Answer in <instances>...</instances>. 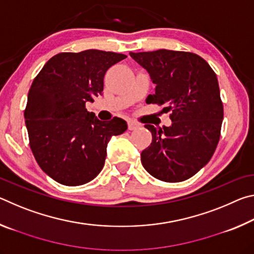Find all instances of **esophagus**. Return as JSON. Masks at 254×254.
I'll return each instance as SVG.
<instances>
[{"label": "esophagus", "instance_id": "1", "mask_svg": "<svg viewBox=\"0 0 254 254\" xmlns=\"http://www.w3.org/2000/svg\"><path fill=\"white\" fill-rule=\"evenodd\" d=\"M127 127H128V130L133 131V130H135V128L139 127V123H136L135 121H128L127 122Z\"/></svg>", "mask_w": 254, "mask_h": 254}]
</instances>
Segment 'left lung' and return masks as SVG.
I'll return each mask as SVG.
<instances>
[{
    "label": "left lung",
    "mask_w": 254,
    "mask_h": 254,
    "mask_svg": "<svg viewBox=\"0 0 254 254\" xmlns=\"http://www.w3.org/2000/svg\"><path fill=\"white\" fill-rule=\"evenodd\" d=\"M148 70L156 93L145 102L171 112L170 127H144L152 141L141 152L144 169L166 183H179L203 168L216 150L223 122V103L216 74L200 56L160 49L130 53Z\"/></svg>",
    "instance_id": "8db88e82"
}]
</instances>
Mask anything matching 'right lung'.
<instances>
[{"instance_id":"1","label":"right lung","mask_w":254,"mask_h":254,"mask_svg":"<svg viewBox=\"0 0 254 254\" xmlns=\"http://www.w3.org/2000/svg\"><path fill=\"white\" fill-rule=\"evenodd\" d=\"M123 54L89 49L60 53L33 79L24 110L29 145L42 171L65 186H79L101 173L107 142L127 128L124 120L102 122L86 102L102 95L104 75Z\"/></svg>"}]
</instances>
